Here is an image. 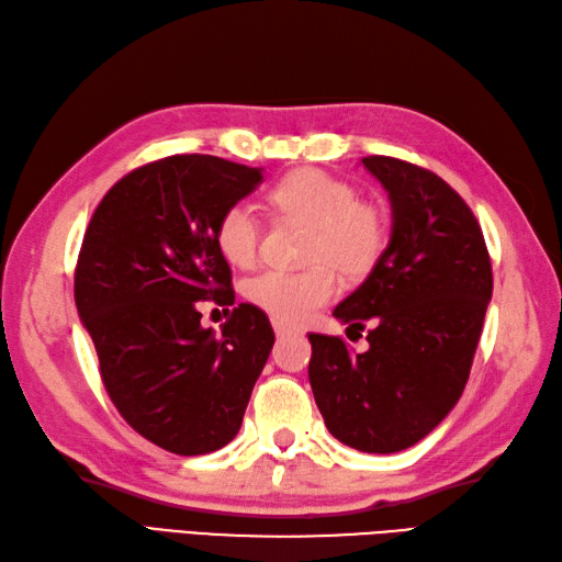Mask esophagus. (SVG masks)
I'll return each instance as SVG.
<instances>
[{"label":"esophagus","mask_w":562,"mask_h":562,"mask_svg":"<svg viewBox=\"0 0 562 562\" xmlns=\"http://www.w3.org/2000/svg\"><path fill=\"white\" fill-rule=\"evenodd\" d=\"M272 330H276L278 337H284V335H294L299 333L296 325H290L286 321H280V318H272Z\"/></svg>","instance_id":"1"}]
</instances>
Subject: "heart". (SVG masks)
<instances>
[{"instance_id": "obj_1", "label": "heart", "mask_w": 562, "mask_h": 562, "mask_svg": "<svg viewBox=\"0 0 562 562\" xmlns=\"http://www.w3.org/2000/svg\"><path fill=\"white\" fill-rule=\"evenodd\" d=\"M270 201L286 220L311 227L306 263L302 272L266 270L246 284L251 302L286 323L308 318L337 292V276L361 280L378 266L387 246V217L373 201L357 199V189L345 179L321 169H296L278 181ZM215 244L232 266L249 268L258 256L260 220L249 203H232L220 215Z\"/></svg>"}]
</instances>
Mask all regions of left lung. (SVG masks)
<instances>
[{
	"label": "left lung",
	"mask_w": 562,
	"mask_h": 562,
	"mask_svg": "<svg viewBox=\"0 0 562 562\" xmlns=\"http://www.w3.org/2000/svg\"><path fill=\"white\" fill-rule=\"evenodd\" d=\"M393 207L387 249L333 316L369 349L311 333L308 381L330 434L390 454L426 438L458 404L493 292L491 258L462 195L424 167L371 155Z\"/></svg>",
	"instance_id": "8db88e82"
}]
</instances>
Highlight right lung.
Segmentation results:
<instances>
[{
	"label": "right lung",
	"instance_id": "add662e5",
	"mask_svg": "<svg viewBox=\"0 0 562 562\" xmlns=\"http://www.w3.org/2000/svg\"><path fill=\"white\" fill-rule=\"evenodd\" d=\"M263 179L215 155H172L122 177L95 207L74 299L104 390L136 434L175 454L215 452L239 434L276 342L263 311L239 304L222 335L199 302L234 304L215 227Z\"/></svg>",
	"mask_w": 562,
	"mask_h": 562
}]
</instances>
